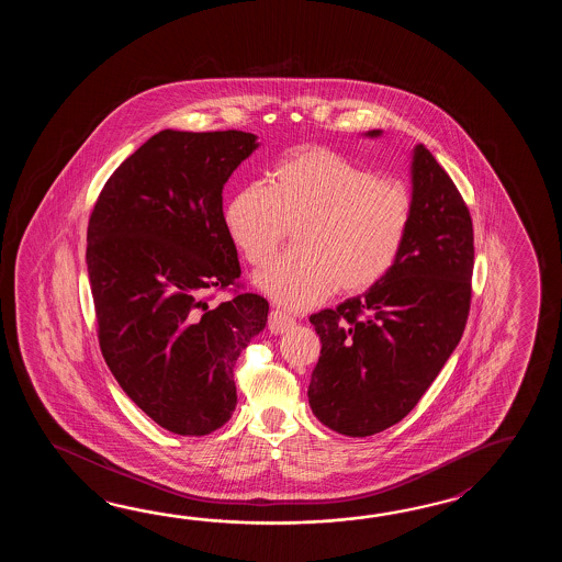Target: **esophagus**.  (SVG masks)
Instances as JSON below:
<instances>
[{
	"mask_svg": "<svg viewBox=\"0 0 562 562\" xmlns=\"http://www.w3.org/2000/svg\"><path fill=\"white\" fill-rule=\"evenodd\" d=\"M293 325H295V319L283 311L273 310L269 313V331L271 334H285L286 329Z\"/></svg>",
	"mask_w": 562,
	"mask_h": 562,
	"instance_id": "obj_1",
	"label": "esophagus"
}]
</instances>
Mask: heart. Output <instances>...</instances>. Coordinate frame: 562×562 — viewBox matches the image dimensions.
<instances>
[{"mask_svg":"<svg viewBox=\"0 0 562 562\" xmlns=\"http://www.w3.org/2000/svg\"><path fill=\"white\" fill-rule=\"evenodd\" d=\"M228 237L255 267L267 265L291 228L295 247L257 276V285L286 310L322 303L339 286L359 293L397 263L412 227V196L322 146L299 148L233 196Z\"/></svg>","mask_w":562,"mask_h":562,"instance_id":"b5f03b06","label":"heart"}]
</instances>
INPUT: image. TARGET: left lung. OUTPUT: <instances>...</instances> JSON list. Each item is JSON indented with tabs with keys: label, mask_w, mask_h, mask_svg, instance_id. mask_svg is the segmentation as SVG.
Here are the masks:
<instances>
[{
	"label": "left lung",
	"mask_w": 562,
	"mask_h": 562,
	"mask_svg": "<svg viewBox=\"0 0 562 562\" xmlns=\"http://www.w3.org/2000/svg\"><path fill=\"white\" fill-rule=\"evenodd\" d=\"M382 131L366 132L375 138ZM474 231L462 194L430 150L412 153V227L378 285L311 315L322 353L310 406L323 426L366 438L406 418L467 327Z\"/></svg>",
	"instance_id": "8db88e82"
}]
</instances>
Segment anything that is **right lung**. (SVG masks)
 <instances>
[{"mask_svg":"<svg viewBox=\"0 0 562 562\" xmlns=\"http://www.w3.org/2000/svg\"><path fill=\"white\" fill-rule=\"evenodd\" d=\"M257 146L251 132L160 131L112 172L88 223L102 356L132 402L179 436L227 424L237 358L267 325L261 295L206 297L240 277L223 187Z\"/></svg>","mask_w":562,"mask_h":562,"instance_id":"add662e5","label":"right lung"}]
</instances>
